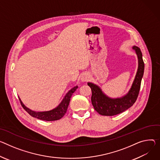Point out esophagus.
Segmentation results:
<instances>
[{"label": "esophagus", "mask_w": 160, "mask_h": 160, "mask_svg": "<svg viewBox=\"0 0 160 160\" xmlns=\"http://www.w3.org/2000/svg\"><path fill=\"white\" fill-rule=\"evenodd\" d=\"M89 79V75L87 73H83L82 75L80 80L82 82H86Z\"/></svg>", "instance_id": "obj_1"}]
</instances>
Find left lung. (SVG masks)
Returning <instances> with one entry per match:
<instances>
[{
  "mask_svg": "<svg viewBox=\"0 0 160 160\" xmlns=\"http://www.w3.org/2000/svg\"><path fill=\"white\" fill-rule=\"evenodd\" d=\"M133 49L138 57V67L132 88L126 96L117 99L110 98L103 94L98 86L92 83H88L92 91V104L94 110L100 115L113 116L119 114L133 106L135 103L139 94L143 75L144 62L140 49L136 46H134Z\"/></svg>",
  "mask_w": 160,
  "mask_h": 160,
  "instance_id": "1",
  "label": "left lung"
}]
</instances>
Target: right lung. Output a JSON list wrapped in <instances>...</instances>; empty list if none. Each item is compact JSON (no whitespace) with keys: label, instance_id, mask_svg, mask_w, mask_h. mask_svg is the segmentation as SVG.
<instances>
[{"label":"right lung","instance_id":"obj_1","mask_svg":"<svg viewBox=\"0 0 160 160\" xmlns=\"http://www.w3.org/2000/svg\"><path fill=\"white\" fill-rule=\"evenodd\" d=\"M78 88V87L76 86L75 88L71 89L65 96L64 99H62V102L60 103V105L58 106L57 108L55 109L48 111V112H37L32 111L30 110L29 108H27L21 101L20 99V101L21 103V105L23 109L28 113L32 116L33 118H36L38 119L42 120V121H57V120H59L61 119L64 114L66 113L68 105L69 104V101H70V98L72 94Z\"/></svg>","mask_w":160,"mask_h":160}]
</instances>
